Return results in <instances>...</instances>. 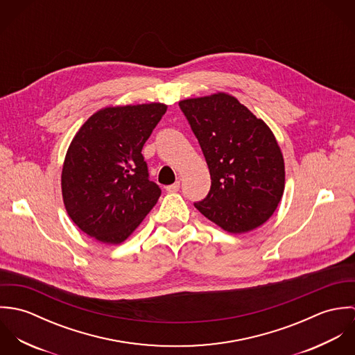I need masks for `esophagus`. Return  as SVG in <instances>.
Segmentation results:
<instances>
[{"instance_id":"34e87169","label":"esophagus","mask_w":355,"mask_h":355,"mask_svg":"<svg viewBox=\"0 0 355 355\" xmlns=\"http://www.w3.org/2000/svg\"><path fill=\"white\" fill-rule=\"evenodd\" d=\"M165 189H166L168 193H176V191H179V189H180V182H175L173 184H169V186H166Z\"/></svg>"}]
</instances>
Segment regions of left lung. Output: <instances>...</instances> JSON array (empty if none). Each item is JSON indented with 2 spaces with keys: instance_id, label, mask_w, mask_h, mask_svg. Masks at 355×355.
Instances as JSON below:
<instances>
[{
  "instance_id": "1",
  "label": "left lung",
  "mask_w": 355,
  "mask_h": 355,
  "mask_svg": "<svg viewBox=\"0 0 355 355\" xmlns=\"http://www.w3.org/2000/svg\"><path fill=\"white\" fill-rule=\"evenodd\" d=\"M202 149L211 186L194 206L223 230L252 231L277 207L284 159L269 127L224 93L179 102Z\"/></svg>"
}]
</instances>
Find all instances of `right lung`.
Wrapping results in <instances>:
<instances>
[{
    "label": "right lung",
    "mask_w": 355,
    "mask_h": 355,
    "mask_svg": "<svg viewBox=\"0 0 355 355\" xmlns=\"http://www.w3.org/2000/svg\"><path fill=\"white\" fill-rule=\"evenodd\" d=\"M164 103L105 107L78 131L65 155L61 189L72 221L102 243L125 241L157 203L142 149Z\"/></svg>",
    "instance_id": "add662e5"
}]
</instances>
